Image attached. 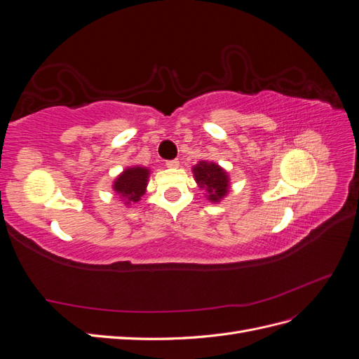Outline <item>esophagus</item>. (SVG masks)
Returning <instances> with one entry per match:
<instances>
[{
	"mask_svg": "<svg viewBox=\"0 0 359 359\" xmlns=\"http://www.w3.org/2000/svg\"><path fill=\"white\" fill-rule=\"evenodd\" d=\"M166 166L170 168V169H177L180 166V161L178 160H169V161H166Z\"/></svg>",
	"mask_w": 359,
	"mask_h": 359,
	"instance_id": "1",
	"label": "esophagus"
}]
</instances>
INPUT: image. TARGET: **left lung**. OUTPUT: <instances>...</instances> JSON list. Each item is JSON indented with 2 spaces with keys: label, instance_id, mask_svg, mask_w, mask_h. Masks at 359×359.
<instances>
[{
  "label": "left lung",
  "instance_id": "left-lung-1",
  "mask_svg": "<svg viewBox=\"0 0 359 359\" xmlns=\"http://www.w3.org/2000/svg\"><path fill=\"white\" fill-rule=\"evenodd\" d=\"M194 181L198 182L201 190H205V198L211 203L223 201L231 190V178L220 165L214 161L201 160L198 165L191 168Z\"/></svg>",
  "mask_w": 359,
  "mask_h": 359
}]
</instances>
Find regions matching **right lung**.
Masks as SVG:
<instances>
[{
    "label": "right lung",
    "mask_w": 359,
    "mask_h": 359,
    "mask_svg": "<svg viewBox=\"0 0 359 359\" xmlns=\"http://www.w3.org/2000/svg\"><path fill=\"white\" fill-rule=\"evenodd\" d=\"M151 175V169L135 165L126 168L112 182V190L118 194L119 199L128 206L137 203L140 198L147 193L148 180Z\"/></svg>",
    "instance_id": "1"
}]
</instances>
